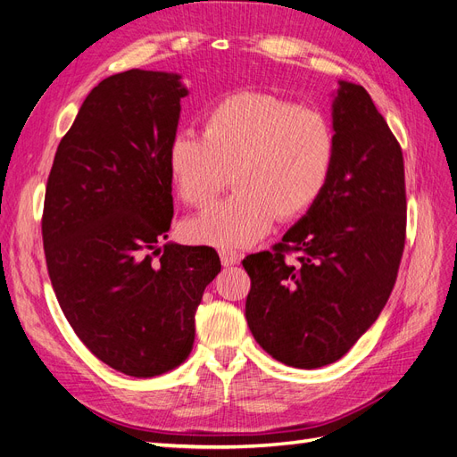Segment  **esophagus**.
I'll return each mask as SVG.
<instances>
[{
    "label": "esophagus",
    "instance_id": "34e87169",
    "mask_svg": "<svg viewBox=\"0 0 457 457\" xmlns=\"http://www.w3.org/2000/svg\"><path fill=\"white\" fill-rule=\"evenodd\" d=\"M220 262H223L225 267H230V265H237V262L240 261V255L237 252L232 250H220Z\"/></svg>",
    "mask_w": 457,
    "mask_h": 457
}]
</instances>
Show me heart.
<instances>
[{"label":"heart","mask_w":457,"mask_h":457,"mask_svg":"<svg viewBox=\"0 0 457 457\" xmlns=\"http://www.w3.org/2000/svg\"><path fill=\"white\" fill-rule=\"evenodd\" d=\"M337 158V137L318 110L276 95L242 91L220 101L202 135L177 133L168 165L177 195L210 205L232 179L228 198L188 220L192 240L250 245L280 220L305 215L322 198Z\"/></svg>","instance_id":"b5f03b06"}]
</instances>
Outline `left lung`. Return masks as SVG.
I'll list each match as a JSON object with an SVG mask.
<instances>
[{
  "instance_id": "8db88e82",
  "label": "left lung",
  "mask_w": 457,
  "mask_h": 457,
  "mask_svg": "<svg viewBox=\"0 0 457 457\" xmlns=\"http://www.w3.org/2000/svg\"><path fill=\"white\" fill-rule=\"evenodd\" d=\"M331 108L337 158L322 198L272 252L242 261L252 278L245 318L255 341L303 370L339 361L378 320L406 242L396 137L362 86L339 81Z\"/></svg>"
}]
</instances>
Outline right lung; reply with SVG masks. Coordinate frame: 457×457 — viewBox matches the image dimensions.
<instances>
[{
	"mask_svg": "<svg viewBox=\"0 0 457 457\" xmlns=\"http://www.w3.org/2000/svg\"><path fill=\"white\" fill-rule=\"evenodd\" d=\"M187 95L179 74L133 68L103 79L47 179L41 237L54 295L86 347L133 378L185 362L220 270L213 247H158L173 219L168 150Z\"/></svg>",
	"mask_w": 457,
	"mask_h": 457,
	"instance_id": "obj_1",
	"label": "right lung"
}]
</instances>
